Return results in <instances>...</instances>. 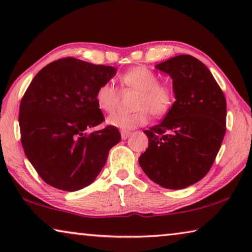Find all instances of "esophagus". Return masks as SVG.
<instances>
[{
	"mask_svg": "<svg viewBox=\"0 0 252 252\" xmlns=\"http://www.w3.org/2000/svg\"><path fill=\"white\" fill-rule=\"evenodd\" d=\"M122 138L123 139H127L130 136V131H126V130H122Z\"/></svg>",
	"mask_w": 252,
	"mask_h": 252,
	"instance_id": "esophagus-1",
	"label": "esophagus"
}]
</instances>
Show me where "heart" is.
<instances>
[{"label":"heart","mask_w":252,"mask_h":252,"mask_svg":"<svg viewBox=\"0 0 252 252\" xmlns=\"http://www.w3.org/2000/svg\"><path fill=\"white\" fill-rule=\"evenodd\" d=\"M124 90L138 91L135 101L136 111L131 114L115 113L107 118L108 125L122 130H131L144 126L150 121V114L161 117L171 109L175 94L166 83L158 82L156 72L145 66H135L121 76ZM95 103L104 113H111L118 107L121 91L113 82L100 84L95 91Z\"/></svg>","instance_id":"1"}]
</instances>
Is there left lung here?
<instances>
[{
	"instance_id": "obj_1",
	"label": "left lung",
	"mask_w": 252,
	"mask_h": 252,
	"mask_svg": "<svg viewBox=\"0 0 252 252\" xmlns=\"http://www.w3.org/2000/svg\"><path fill=\"white\" fill-rule=\"evenodd\" d=\"M171 76L176 101L158 125L144 130L149 148L138 158L151 180L184 189L207 175L226 130V101L205 64L178 55L156 66Z\"/></svg>"
}]
</instances>
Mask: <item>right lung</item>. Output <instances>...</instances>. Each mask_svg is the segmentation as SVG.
<instances>
[{
    "label": "right lung",
    "mask_w": 252,
    "mask_h": 252,
    "mask_svg": "<svg viewBox=\"0 0 252 252\" xmlns=\"http://www.w3.org/2000/svg\"><path fill=\"white\" fill-rule=\"evenodd\" d=\"M116 68L65 57L37 73L23 94L19 113L22 148L46 184L65 191L87 187L121 141L118 128L106 126L95 91Z\"/></svg>",
    "instance_id": "right-lung-1"
}]
</instances>
